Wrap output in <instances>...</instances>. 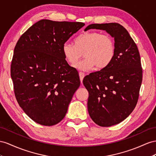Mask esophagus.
Here are the masks:
<instances>
[{
	"label": "esophagus",
	"instance_id": "34e87169",
	"mask_svg": "<svg viewBox=\"0 0 156 156\" xmlns=\"http://www.w3.org/2000/svg\"><path fill=\"white\" fill-rule=\"evenodd\" d=\"M79 76H80V78L81 83H82L83 78V77L85 76V74L83 73H82V72H80V73H79Z\"/></svg>",
	"mask_w": 156,
	"mask_h": 156
}]
</instances>
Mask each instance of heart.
<instances>
[{
	"label": "heart",
	"instance_id": "b5f03b06",
	"mask_svg": "<svg viewBox=\"0 0 156 156\" xmlns=\"http://www.w3.org/2000/svg\"><path fill=\"white\" fill-rule=\"evenodd\" d=\"M62 53L70 65H75L83 56L85 58L79 62L76 68L80 70H88L95 66L96 69H103L113 61L116 54L114 39L108 34L98 31H86L75 39L74 44L65 42Z\"/></svg>",
	"mask_w": 156,
	"mask_h": 156
}]
</instances>
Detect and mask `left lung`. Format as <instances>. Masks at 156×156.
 <instances>
[{
    "instance_id": "left-lung-1",
    "label": "left lung",
    "mask_w": 156,
    "mask_h": 156,
    "mask_svg": "<svg viewBox=\"0 0 156 156\" xmlns=\"http://www.w3.org/2000/svg\"><path fill=\"white\" fill-rule=\"evenodd\" d=\"M90 29L106 31L116 45L110 65L83 80L89 92L87 110L91 119L99 126H111L124 121L137 104L142 81L140 56L136 44L119 23H93L84 31Z\"/></svg>"
}]
</instances>
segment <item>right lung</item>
Masks as SVG:
<instances>
[{
    "label": "right lung",
    "mask_w": 156,
    "mask_h": 156,
    "mask_svg": "<svg viewBox=\"0 0 156 156\" xmlns=\"http://www.w3.org/2000/svg\"><path fill=\"white\" fill-rule=\"evenodd\" d=\"M84 25L41 20L15 46L10 68L15 96L25 113L39 125L61 122L80 85L78 71L68 64L62 49Z\"/></svg>",
    "instance_id": "right-lung-1"
}]
</instances>
